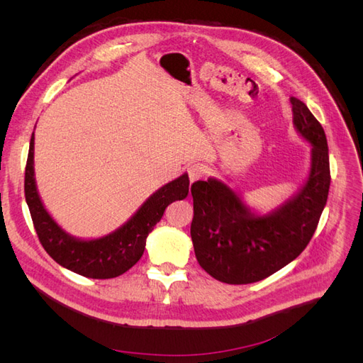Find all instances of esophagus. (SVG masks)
Instances as JSON below:
<instances>
[{"instance_id":"obj_1","label":"esophagus","mask_w":363,"mask_h":363,"mask_svg":"<svg viewBox=\"0 0 363 363\" xmlns=\"http://www.w3.org/2000/svg\"><path fill=\"white\" fill-rule=\"evenodd\" d=\"M206 174H207V167L203 163H194L188 168V175H189L191 183L204 179Z\"/></svg>"}]
</instances>
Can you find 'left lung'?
I'll list each match as a JSON object with an SVG mask.
<instances>
[{"instance_id": "8db88e82", "label": "left lung", "mask_w": 363, "mask_h": 363, "mask_svg": "<svg viewBox=\"0 0 363 363\" xmlns=\"http://www.w3.org/2000/svg\"><path fill=\"white\" fill-rule=\"evenodd\" d=\"M294 124L312 144L309 179L292 200L267 216L252 215L227 184L215 179L191 186L195 257L211 276L248 284L272 276L311 242L330 188V163L323 125L298 98L291 96Z\"/></svg>"}]
</instances>
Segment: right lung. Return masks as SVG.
<instances>
[{"instance_id":"right-lung-1","label":"right lung","mask_w":363,"mask_h":363,"mask_svg":"<svg viewBox=\"0 0 363 363\" xmlns=\"http://www.w3.org/2000/svg\"><path fill=\"white\" fill-rule=\"evenodd\" d=\"M33 148L35 133L30 140L24 192L38 238L59 265L89 279H113L136 265L144 255L147 236L160 221L164 208L172 201L186 199L189 192V177L183 174L152 194L135 216L115 233L95 240H79L65 233L43 207L35 184Z\"/></svg>"}]
</instances>
